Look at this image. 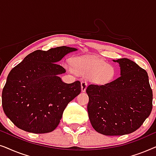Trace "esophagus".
<instances>
[{"label": "esophagus", "mask_w": 156, "mask_h": 156, "mask_svg": "<svg viewBox=\"0 0 156 156\" xmlns=\"http://www.w3.org/2000/svg\"><path fill=\"white\" fill-rule=\"evenodd\" d=\"M81 86H82V92H84V91H86V89L87 87V83L85 82V81H82V82H81Z\"/></svg>", "instance_id": "obj_1"}]
</instances>
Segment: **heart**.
I'll use <instances>...</instances> for the list:
<instances>
[{
    "label": "heart",
    "instance_id": "heart-1",
    "mask_svg": "<svg viewBox=\"0 0 156 156\" xmlns=\"http://www.w3.org/2000/svg\"><path fill=\"white\" fill-rule=\"evenodd\" d=\"M74 69L69 65L65 67L69 72L87 76L90 82L97 84H105L110 82L115 76V69L112 65L103 59L94 57H78L72 59Z\"/></svg>",
    "mask_w": 156,
    "mask_h": 156
}]
</instances>
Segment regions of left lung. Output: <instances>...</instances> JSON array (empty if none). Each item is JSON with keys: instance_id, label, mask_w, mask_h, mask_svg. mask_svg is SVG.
Wrapping results in <instances>:
<instances>
[{"instance_id": "8db88e82", "label": "left lung", "mask_w": 156, "mask_h": 156, "mask_svg": "<svg viewBox=\"0 0 156 156\" xmlns=\"http://www.w3.org/2000/svg\"><path fill=\"white\" fill-rule=\"evenodd\" d=\"M113 61L119 64L121 76L104 85L87 87V111L98 133L122 136L136 131L149 116L153 91L146 70L127 58Z\"/></svg>"}]
</instances>
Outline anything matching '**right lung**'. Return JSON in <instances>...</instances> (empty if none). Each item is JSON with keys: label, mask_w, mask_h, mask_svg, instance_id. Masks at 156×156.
Masks as SVG:
<instances>
[{"label": "right lung", "mask_w": 156, "mask_h": 156, "mask_svg": "<svg viewBox=\"0 0 156 156\" xmlns=\"http://www.w3.org/2000/svg\"><path fill=\"white\" fill-rule=\"evenodd\" d=\"M76 48L62 46L35 50L8 74L2 91L6 116L19 129L34 133L51 132L59 125L67 104L81 92V83L66 84L57 64Z\"/></svg>", "instance_id": "right-lung-1"}]
</instances>
